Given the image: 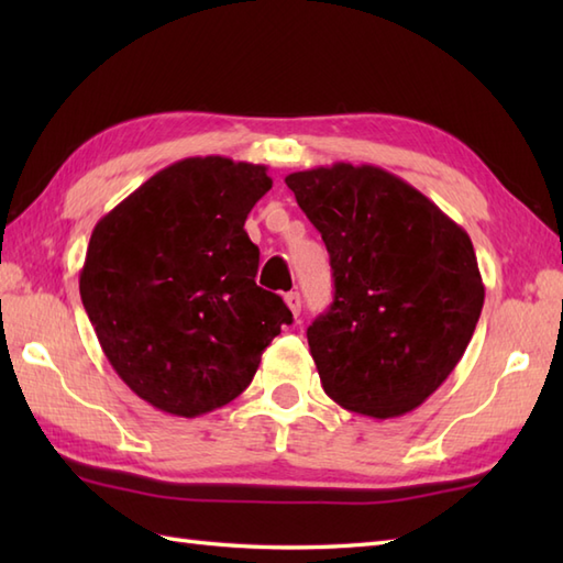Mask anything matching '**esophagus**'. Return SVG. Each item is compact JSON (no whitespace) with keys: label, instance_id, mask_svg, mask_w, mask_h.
<instances>
[{"label":"esophagus","instance_id":"34e87169","mask_svg":"<svg viewBox=\"0 0 563 563\" xmlns=\"http://www.w3.org/2000/svg\"><path fill=\"white\" fill-rule=\"evenodd\" d=\"M285 305L290 307V312L295 314V319L300 317V312H302V297H300V292H288V295H285Z\"/></svg>","mask_w":563,"mask_h":563}]
</instances>
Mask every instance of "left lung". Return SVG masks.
<instances>
[{
    "label": "left lung",
    "mask_w": 563,
    "mask_h": 563,
    "mask_svg": "<svg viewBox=\"0 0 563 563\" xmlns=\"http://www.w3.org/2000/svg\"><path fill=\"white\" fill-rule=\"evenodd\" d=\"M331 256L333 302L307 329L321 387L377 421L421 406L460 363L484 307L472 239L373 164L285 176Z\"/></svg>",
    "instance_id": "left-lung-1"
}]
</instances>
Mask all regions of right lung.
Returning <instances> with one entry per match:
<instances>
[{
	"label": "right lung",
	"mask_w": 563,
	"mask_h": 563,
	"mask_svg": "<svg viewBox=\"0 0 563 563\" xmlns=\"http://www.w3.org/2000/svg\"><path fill=\"white\" fill-rule=\"evenodd\" d=\"M263 164L188 157L147 178L89 239L79 295L125 385L164 413L220 409L254 379L292 312L256 285L244 222L273 181Z\"/></svg>",
	"instance_id": "right-lung-1"
}]
</instances>
